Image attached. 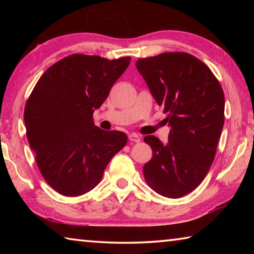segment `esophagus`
I'll return each instance as SVG.
<instances>
[{
    "label": "esophagus",
    "mask_w": 254,
    "mask_h": 254,
    "mask_svg": "<svg viewBox=\"0 0 254 254\" xmlns=\"http://www.w3.org/2000/svg\"><path fill=\"white\" fill-rule=\"evenodd\" d=\"M128 140L132 141V142H140V136L135 134V133H132V134L128 135Z\"/></svg>",
    "instance_id": "esophagus-1"
}]
</instances>
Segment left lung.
<instances>
[{"mask_svg":"<svg viewBox=\"0 0 254 254\" xmlns=\"http://www.w3.org/2000/svg\"><path fill=\"white\" fill-rule=\"evenodd\" d=\"M169 122L168 143L144 137L152 159L143 167L147 184L159 195L179 198L203 182L224 126V93L212 70L186 53H165L135 63Z\"/></svg>","mask_w":254,"mask_h":254,"instance_id":"obj_1","label":"left lung"}]
</instances>
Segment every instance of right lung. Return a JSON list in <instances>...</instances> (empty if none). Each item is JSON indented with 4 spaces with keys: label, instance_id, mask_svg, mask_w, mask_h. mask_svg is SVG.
Here are the masks:
<instances>
[{
    "label": "right lung",
    "instance_id": "1",
    "mask_svg": "<svg viewBox=\"0 0 254 254\" xmlns=\"http://www.w3.org/2000/svg\"><path fill=\"white\" fill-rule=\"evenodd\" d=\"M131 57L109 60L70 55L47 69L24 109L30 148L46 182L64 196L97 186L106 166L127 142L126 133L96 127L100 109Z\"/></svg>",
    "mask_w": 254,
    "mask_h": 254
}]
</instances>
